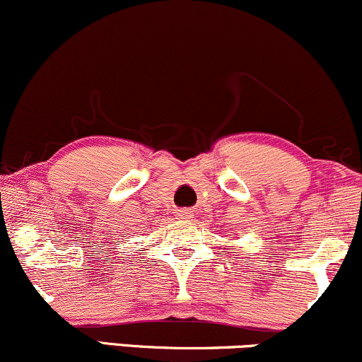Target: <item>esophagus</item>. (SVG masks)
Wrapping results in <instances>:
<instances>
[{
  "mask_svg": "<svg viewBox=\"0 0 362 362\" xmlns=\"http://www.w3.org/2000/svg\"><path fill=\"white\" fill-rule=\"evenodd\" d=\"M177 216L182 220H191L194 216V211L191 210V208H185V210H180L177 211Z\"/></svg>",
  "mask_w": 362,
  "mask_h": 362,
  "instance_id": "34e87169",
  "label": "esophagus"
}]
</instances>
